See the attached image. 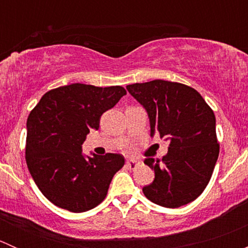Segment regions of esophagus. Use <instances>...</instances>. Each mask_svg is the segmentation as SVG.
Returning <instances> with one entry per match:
<instances>
[{
	"mask_svg": "<svg viewBox=\"0 0 248 248\" xmlns=\"http://www.w3.org/2000/svg\"><path fill=\"white\" fill-rule=\"evenodd\" d=\"M126 166L128 167L129 169H134L137 166H138V162L133 161V159H128V161L126 162Z\"/></svg>",
	"mask_w": 248,
	"mask_h": 248,
	"instance_id": "esophagus-1",
	"label": "esophagus"
}]
</instances>
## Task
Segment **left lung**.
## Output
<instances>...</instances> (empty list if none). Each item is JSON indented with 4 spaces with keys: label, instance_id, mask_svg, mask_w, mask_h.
<instances>
[{
    "label": "left lung",
    "instance_id": "obj_1",
    "mask_svg": "<svg viewBox=\"0 0 248 248\" xmlns=\"http://www.w3.org/2000/svg\"><path fill=\"white\" fill-rule=\"evenodd\" d=\"M146 110L150 136L168 140L162 161L145 158L155 180L142 188L149 201L180 207L198 198L211 179L219 154L216 117L197 90L180 82L152 80L127 85Z\"/></svg>",
    "mask_w": 248,
    "mask_h": 248
}]
</instances>
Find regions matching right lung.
I'll list each match as a JSON object with an SVG mask.
<instances>
[{
    "mask_svg": "<svg viewBox=\"0 0 248 248\" xmlns=\"http://www.w3.org/2000/svg\"><path fill=\"white\" fill-rule=\"evenodd\" d=\"M126 94L122 86L71 84L50 90L27 119L26 163L43 196L56 206L84 212L103 202L124 167L119 154H82L90 129Z\"/></svg>",
    "mask_w": 248,
    "mask_h": 248,
    "instance_id": "add662e5",
    "label": "right lung"
}]
</instances>
